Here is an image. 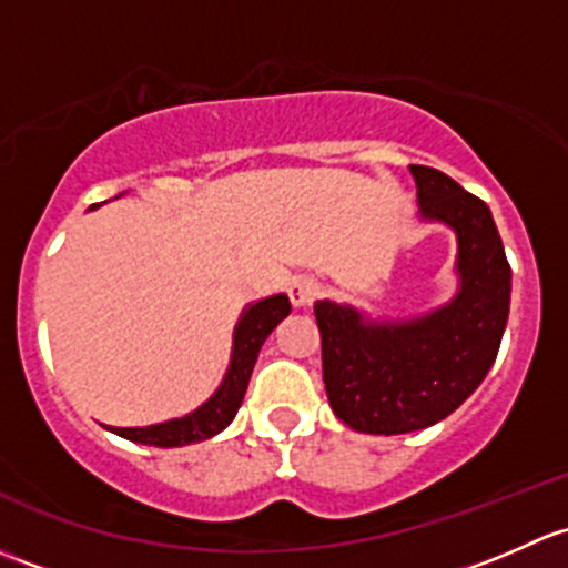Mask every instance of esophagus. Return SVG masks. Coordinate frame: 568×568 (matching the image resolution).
Wrapping results in <instances>:
<instances>
[{
    "mask_svg": "<svg viewBox=\"0 0 568 568\" xmlns=\"http://www.w3.org/2000/svg\"><path fill=\"white\" fill-rule=\"evenodd\" d=\"M320 282L314 276H295L290 282V297L297 308H308L320 297Z\"/></svg>",
    "mask_w": 568,
    "mask_h": 568,
    "instance_id": "esophagus-1",
    "label": "esophagus"
}]
</instances>
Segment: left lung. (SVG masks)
Returning <instances> with one entry per match:
<instances>
[{"label": "left lung", "instance_id": "left-lung-1", "mask_svg": "<svg viewBox=\"0 0 568 568\" xmlns=\"http://www.w3.org/2000/svg\"><path fill=\"white\" fill-rule=\"evenodd\" d=\"M420 219L457 232L459 292L420 320L366 323L314 303L333 413L366 435H405L452 415L487 377L508 320L511 267L487 204L432 166H410Z\"/></svg>", "mask_w": 568, "mask_h": 568}]
</instances>
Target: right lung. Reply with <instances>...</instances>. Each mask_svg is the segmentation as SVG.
<instances>
[{
    "instance_id": "obj_1",
    "label": "right lung",
    "mask_w": 568,
    "mask_h": 568,
    "mask_svg": "<svg viewBox=\"0 0 568 568\" xmlns=\"http://www.w3.org/2000/svg\"><path fill=\"white\" fill-rule=\"evenodd\" d=\"M292 312V303L286 295H273L265 301L254 303L245 308L243 320L235 327V347H232V364L226 372L221 388L204 402L194 413L185 418L166 420V424L155 426H133V429H111L114 435L125 437V440L142 443V446H158V448H178L189 446V443L207 440V437L219 435L221 429L232 424L237 407H241L245 388H248L251 372H254L256 355L271 331L276 327L286 314Z\"/></svg>"
}]
</instances>
